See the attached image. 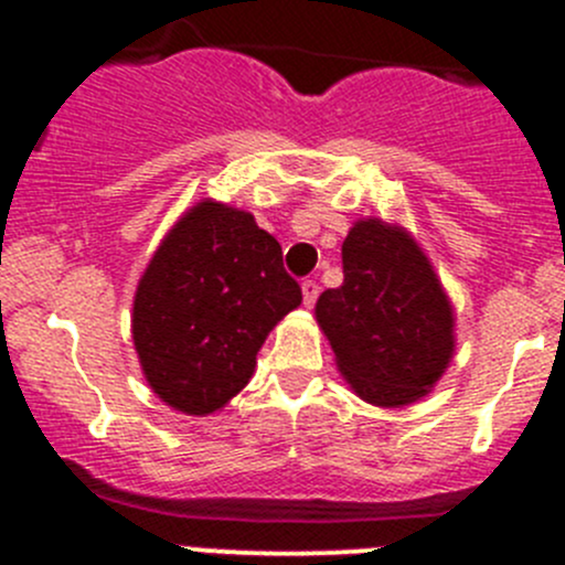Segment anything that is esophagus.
I'll use <instances>...</instances> for the list:
<instances>
[{
	"label": "esophagus",
	"instance_id": "34e87169",
	"mask_svg": "<svg viewBox=\"0 0 565 565\" xmlns=\"http://www.w3.org/2000/svg\"><path fill=\"white\" fill-rule=\"evenodd\" d=\"M300 289H303V303L309 306H315L317 303V295H319V287H317V281H311V278H306L303 284H300Z\"/></svg>",
	"mask_w": 565,
	"mask_h": 565
}]
</instances>
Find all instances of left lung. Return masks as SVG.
Here are the masks:
<instances>
[{
	"label": "left lung",
	"mask_w": 565,
	"mask_h": 565,
	"mask_svg": "<svg viewBox=\"0 0 565 565\" xmlns=\"http://www.w3.org/2000/svg\"><path fill=\"white\" fill-rule=\"evenodd\" d=\"M344 284L317 300V324L341 377L374 407L420 402L457 350V315L435 265L404 226L352 224L341 246Z\"/></svg>",
	"instance_id": "left-lung-1"
}]
</instances>
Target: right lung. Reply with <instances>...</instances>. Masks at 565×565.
Wrapping results in <instances>:
<instances>
[{
    "label": "right lung",
    "mask_w": 565,
    "mask_h": 565,
    "mask_svg": "<svg viewBox=\"0 0 565 565\" xmlns=\"http://www.w3.org/2000/svg\"><path fill=\"white\" fill-rule=\"evenodd\" d=\"M303 295L254 215L199 199L174 221L134 295L136 355L177 413L213 415L248 385L267 333Z\"/></svg>",
    "instance_id": "add662e5"
}]
</instances>
